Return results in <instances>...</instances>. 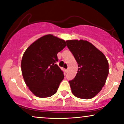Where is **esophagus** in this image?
Wrapping results in <instances>:
<instances>
[{"label": "esophagus", "instance_id": "esophagus-1", "mask_svg": "<svg viewBox=\"0 0 124 124\" xmlns=\"http://www.w3.org/2000/svg\"><path fill=\"white\" fill-rule=\"evenodd\" d=\"M65 71L66 73H67V72H68V69H66V70H65Z\"/></svg>", "mask_w": 124, "mask_h": 124}]
</instances>
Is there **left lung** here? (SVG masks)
<instances>
[{"label": "left lung", "instance_id": "obj_1", "mask_svg": "<svg viewBox=\"0 0 124 124\" xmlns=\"http://www.w3.org/2000/svg\"><path fill=\"white\" fill-rule=\"evenodd\" d=\"M66 42L78 64L76 76L69 81L72 93L80 99H92L105 85L109 73L108 62L103 53L88 41Z\"/></svg>", "mask_w": 124, "mask_h": 124}]
</instances>
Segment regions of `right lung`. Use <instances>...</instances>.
Masks as SVG:
<instances>
[{"label": "right lung", "instance_id": "obj_1", "mask_svg": "<svg viewBox=\"0 0 124 124\" xmlns=\"http://www.w3.org/2000/svg\"><path fill=\"white\" fill-rule=\"evenodd\" d=\"M67 46L64 40L46 35L31 44L21 62L22 75L29 89L37 97L55 94L64 76L56 64L57 54Z\"/></svg>", "mask_w": 124, "mask_h": 124}]
</instances>
